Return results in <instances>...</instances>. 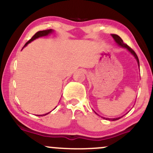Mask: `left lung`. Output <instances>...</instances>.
Returning a JSON list of instances; mask_svg holds the SVG:
<instances>
[{"instance_id": "1", "label": "left lung", "mask_w": 153, "mask_h": 153, "mask_svg": "<svg viewBox=\"0 0 153 153\" xmlns=\"http://www.w3.org/2000/svg\"><path fill=\"white\" fill-rule=\"evenodd\" d=\"M111 36H112V37L114 38V39L115 40L116 42L118 44L119 46H121V47H124V48H126L128 51H129V52H130L133 55H134V57H135V59H136L137 61L138 65H139V67H140V62H139L138 57H137V54L135 53L134 51L131 48V47H129V46H128L127 44H124V42H123V40L122 39V38H121L119 36H118V35H117V34H111ZM95 113H96V112H95ZM123 117H124V116H123ZM120 118H121V117H119V118H115V119H108V118H103V119H106V120L116 121V120H118V119H120Z\"/></svg>"}]
</instances>
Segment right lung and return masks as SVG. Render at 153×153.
<instances>
[{
    "label": "right lung",
    "instance_id": "add662e5",
    "mask_svg": "<svg viewBox=\"0 0 153 153\" xmlns=\"http://www.w3.org/2000/svg\"><path fill=\"white\" fill-rule=\"evenodd\" d=\"M52 31H53V30H52V29H47V30H43V31H37V32L36 33V34H35L34 36H32V37H31V39H30L29 40V41L27 42H26V44H25V45H24V47H26V45H28V44L29 43H30L31 42H32L33 40H34V39H37V38H39V37H41V36H47V35H48L49 34H51V33L52 32ZM24 47H23V48H24ZM49 113H50V112H49ZM49 113H47V114H42V115H37V116H45V115H47V114H48Z\"/></svg>",
    "mask_w": 153,
    "mask_h": 153
}]
</instances>
